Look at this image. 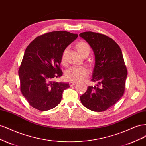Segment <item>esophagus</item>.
Instances as JSON below:
<instances>
[{
  "mask_svg": "<svg viewBox=\"0 0 146 146\" xmlns=\"http://www.w3.org/2000/svg\"><path fill=\"white\" fill-rule=\"evenodd\" d=\"M77 83H76V82H70L69 83V86H74L75 85H76V84Z\"/></svg>",
  "mask_w": 146,
  "mask_h": 146,
  "instance_id": "34e87169",
  "label": "esophagus"
}]
</instances>
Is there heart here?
I'll list each match as a JSON object with an SVG mask.
<instances>
[{"label":"heart","instance_id":"obj_1","mask_svg":"<svg viewBox=\"0 0 146 146\" xmlns=\"http://www.w3.org/2000/svg\"><path fill=\"white\" fill-rule=\"evenodd\" d=\"M76 48L80 55L84 57L88 56L90 53L89 45L85 41H79L76 45ZM68 48H66L63 51L61 55V63H66V58ZM89 71L85 67H72L66 70L65 76L68 80L72 82H78L85 80L88 76Z\"/></svg>","mask_w":146,"mask_h":146}]
</instances>
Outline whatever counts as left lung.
I'll list each match as a JSON object with an SVG mask.
<instances>
[{
    "label": "left lung",
    "mask_w": 146,
    "mask_h": 146,
    "mask_svg": "<svg viewBox=\"0 0 146 146\" xmlns=\"http://www.w3.org/2000/svg\"><path fill=\"white\" fill-rule=\"evenodd\" d=\"M79 36L89 44L95 55L91 81L97 85L88 86L80 96L82 104L91 111L102 112L112 107L125 91L127 70L120 47L113 39L92 32Z\"/></svg>",
    "instance_id": "1"
}]
</instances>
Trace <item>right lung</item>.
I'll return each instance as SVG.
<instances>
[{
	"label": "right lung",
	"instance_id": "right-lung-1",
	"mask_svg": "<svg viewBox=\"0 0 146 146\" xmlns=\"http://www.w3.org/2000/svg\"><path fill=\"white\" fill-rule=\"evenodd\" d=\"M77 37L66 31H55L38 36L26 48L18 71L20 89L34 108L47 111L60 103L69 85L53 80L62 76L61 55Z\"/></svg>",
	"mask_w": 146,
	"mask_h": 146
}]
</instances>
